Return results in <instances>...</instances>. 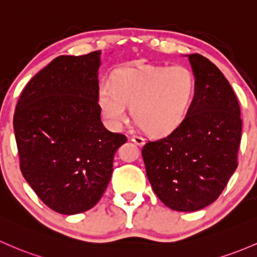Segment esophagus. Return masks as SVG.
I'll return each instance as SVG.
<instances>
[{
  "instance_id": "esophagus-1",
  "label": "esophagus",
  "mask_w": 257,
  "mask_h": 257,
  "mask_svg": "<svg viewBox=\"0 0 257 257\" xmlns=\"http://www.w3.org/2000/svg\"><path fill=\"white\" fill-rule=\"evenodd\" d=\"M131 140L133 143H136L137 145H139V147H142V145H144V143H145V139L143 137H140V136H133L131 138Z\"/></svg>"
}]
</instances>
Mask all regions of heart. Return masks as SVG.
I'll return each instance as SVG.
<instances>
[{"label":"heart","mask_w":257,"mask_h":257,"mask_svg":"<svg viewBox=\"0 0 257 257\" xmlns=\"http://www.w3.org/2000/svg\"><path fill=\"white\" fill-rule=\"evenodd\" d=\"M196 76L183 65L123 67L98 92L102 115L112 128L126 119L132 104L134 120L151 136L175 132L187 117L196 93Z\"/></svg>","instance_id":"b5f03b06"}]
</instances>
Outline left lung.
<instances>
[{
	"instance_id": "8db88e82",
	"label": "left lung",
	"mask_w": 257,
	"mask_h": 257,
	"mask_svg": "<svg viewBox=\"0 0 257 257\" xmlns=\"http://www.w3.org/2000/svg\"><path fill=\"white\" fill-rule=\"evenodd\" d=\"M188 56L197 88L187 117L142 150L154 192L169 208L194 212L209 206L237 167L241 118L230 83L212 61Z\"/></svg>"
}]
</instances>
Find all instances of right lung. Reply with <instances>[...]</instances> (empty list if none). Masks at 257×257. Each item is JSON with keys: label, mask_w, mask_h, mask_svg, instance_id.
<instances>
[{"label": "right lung", "mask_w": 257, "mask_h": 257, "mask_svg": "<svg viewBox=\"0 0 257 257\" xmlns=\"http://www.w3.org/2000/svg\"><path fill=\"white\" fill-rule=\"evenodd\" d=\"M99 65L101 50L58 56L27 83L16 106L22 175L60 214L86 212L101 199L115 151L126 142L101 121Z\"/></svg>", "instance_id": "obj_1"}]
</instances>
